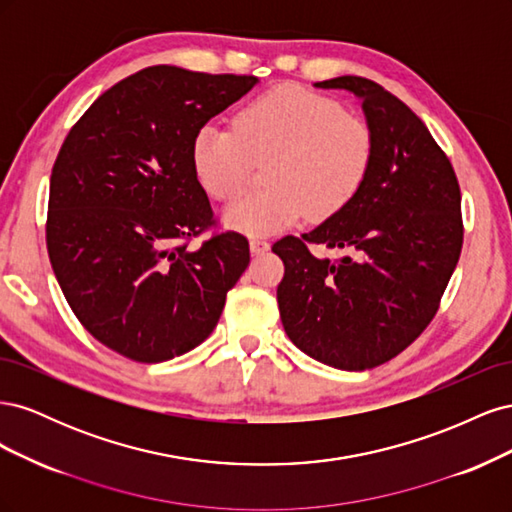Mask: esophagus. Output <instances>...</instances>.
Returning <instances> with one entry per match:
<instances>
[{
	"label": "esophagus",
	"mask_w": 512,
	"mask_h": 512,
	"mask_svg": "<svg viewBox=\"0 0 512 512\" xmlns=\"http://www.w3.org/2000/svg\"><path fill=\"white\" fill-rule=\"evenodd\" d=\"M271 247V243L267 241V239H258V237H254L252 241H250V250H252V254H265L267 250Z\"/></svg>",
	"instance_id": "34e87169"
}]
</instances>
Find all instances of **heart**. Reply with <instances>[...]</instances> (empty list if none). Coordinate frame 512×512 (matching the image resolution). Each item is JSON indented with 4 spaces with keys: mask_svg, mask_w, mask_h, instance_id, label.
<instances>
[{
    "mask_svg": "<svg viewBox=\"0 0 512 512\" xmlns=\"http://www.w3.org/2000/svg\"><path fill=\"white\" fill-rule=\"evenodd\" d=\"M369 123L337 102L299 85H277L232 117V130L205 123L192 138V168L220 203L243 192L254 164H265L267 190L224 211L226 226L271 235L297 222L329 220L346 209L374 164Z\"/></svg>",
    "mask_w": 512,
    "mask_h": 512,
    "instance_id": "b5f03b06",
    "label": "heart"
}]
</instances>
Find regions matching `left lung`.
Returning a JSON list of instances; mask_svg holds the SVG:
<instances>
[{
  "label": "left lung",
  "mask_w": 512,
  "mask_h": 512,
  "mask_svg": "<svg viewBox=\"0 0 512 512\" xmlns=\"http://www.w3.org/2000/svg\"><path fill=\"white\" fill-rule=\"evenodd\" d=\"M363 100L374 164L352 203L271 250L284 262L277 305L286 335L312 359L363 371L404 352L436 316L463 245L451 160L410 108L363 76L316 83ZM309 244L342 246L339 261Z\"/></svg>",
  "instance_id": "8db88e82"
}]
</instances>
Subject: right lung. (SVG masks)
<instances>
[{
  "label": "right lung",
  "instance_id": "add662e5",
  "mask_svg": "<svg viewBox=\"0 0 512 512\" xmlns=\"http://www.w3.org/2000/svg\"><path fill=\"white\" fill-rule=\"evenodd\" d=\"M256 76L151 66L91 104L51 173L46 250L74 316L100 344L162 363L203 344L226 292L250 265V243L215 228L192 168L200 126Z\"/></svg>",
  "mask_w": 512,
  "mask_h": 512
}]
</instances>
